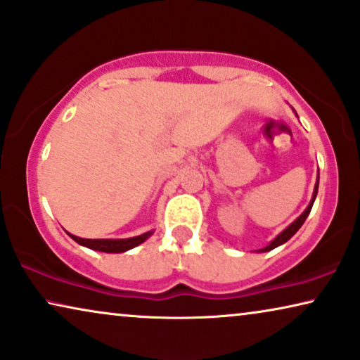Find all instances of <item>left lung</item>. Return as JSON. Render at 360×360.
Listing matches in <instances>:
<instances>
[{"mask_svg": "<svg viewBox=\"0 0 360 360\" xmlns=\"http://www.w3.org/2000/svg\"><path fill=\"white\" fill-rule=\"evenodd\" d=\"M295 115H297V112H295ZM318 186H319V172H318V179H316V184H314V190H313L311 201H309V205L307 206V210H304L303 213L300 214L298 218L295 219L292 224L287 226V228H285V229L282 231V233H280V234L277 236V238L270 240V244H269V245H265V248L259 249L257 252H269V250H272V249H275V248H278V245H282V244L287 243V240H288L290 238H292V236H293L295 233H297V231H298L300 228H302L303 223H304V219L308 218L309 211H311V208H313V203H314V200H316V195H318Z\"/></svg>", "mask_w": 360, "mask_h": 360, "instance_id": "left-lung-1", "label": "left lung"}]
</instances>
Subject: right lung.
<instances>
[{"label": "right lung", "mask_w": 360, "mask_h": 360, "mask_svg": "<svg viewBox=\"0 0 360 360\" xmlns=\"http://www.w3.org/2000/svg\"><path fill=\"white\" fill-rule=\"evenodd\" d=\"M152 233H154V229L147 231V233L141 236H134V238H127V239H83L70 233H68V236H70L75 243L83 245V248H88L91 250H100V252H108V254H120V252H126V250L137 248V245L144 243L146 239H149Z\"/></svg>", "instance_id": "1"}]
</instances>
